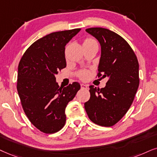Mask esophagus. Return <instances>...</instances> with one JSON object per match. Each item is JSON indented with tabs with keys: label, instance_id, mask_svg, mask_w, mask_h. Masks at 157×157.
Wrapping results in <instances>:
<instances>
[{
	"label": "esophagus",
	"instance_id": "esophagus-1",
	"mask_svg": "<svg viewBox=\"0 0 157 157\" xmlns=\"http://www.w3.org/2000/svg\"><path fill=\"white\" fill-rule=\"evenodd\" d=\"M80 86H81V88L87 89V88H88V85H86V84H83V83H82V84H80Z\"/></svg>",
	"mask_w": 157,
	"mask_h": 157
}]
</instances>
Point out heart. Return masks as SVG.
<instances>
[{
    "label": "heart",
    "mask_w": 157,
    "mask_h": 157,
    "mask_svg": "<svg viewBox=\"0 0 157 157\" xmlns=\"http://www.w3.org/2000/svg\"><path fill=\"white\" fill-rule=\"evenodd\" d=\"M90 42H96V41H95L94 40H93V39L87 38V39L85 40L84 42H83V43H90ZM80 77L82 79H83V80H86V79L88 77V73L87 72H82L80 74Z\"/></svg>",
    "instance_id": "b5f03b06"
}]
</instances>
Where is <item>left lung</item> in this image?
<instances>
[{"label":"left lung","instance_id":"1","mask_svg":"<svg viewBox=\"0 0 157 157\" xmlns=\"http://www.w3.org/2000/svg\"><path fill=\"white\" fill-rule=\"evenodd\" d=\"M85 31L100 43L98 76L108 81L101 89L89 86L90 97L85 109L95 124L111 127L123 117L133 101L139 86V64L130 45L117 33L101 27Z\"/></svg>","mask_w":157,"mask_h":157}]
</instances>
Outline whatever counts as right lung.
<instances>
[{"mask_svg":"<svg viewBox=\"0 0 157 157\" xmlns=\"http://www.w3.org/2000/svg\"><path fill=\"white\" fill-rule=\"evenodd\" d=\"M80 29L56 32L28 48L18 66L17 91L25 114L41 132L54 133L66 122L65 109L80 90L73 82L59 87V71L67 66L65 46Z\"/></svg>","mask_w":157,"mask_h":157,"instance_id":"obj_1","label":"right lung"}]
</instances>
